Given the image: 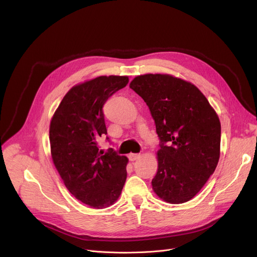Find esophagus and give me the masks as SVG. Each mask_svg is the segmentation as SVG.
Returning a JSON list of instances; mask_svg holds the SVG:
<instances>
[{"label": "esophagus", "instance_id": "1", "mask_svg": "<svg viewBox=\"0 0 257 257\" xmlns=\"http://www.w3.org/2000/svg\"><path fill=\"white\" fill-rule=\"evenodd\" d=\"M128 157H129L130 161H135L136 159L141 158V154H133V153H131V154H129Z\"/></svg>", "mask_w": 257, "mask_h": 257}]
</instances>
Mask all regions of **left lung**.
<instances>
[{"label": "left lung", "instance_id": "left-lung-1", "mask_svg": "<svg viewBox=\"0 0 257 257\" xmlns=\"http://www.w3.org/2000/svg\"><path fill=\"white\" fill-rule=\"evenodd\" d=\"M129 87L145 100L161 142L154 192L169 203L190 200L219 161L218 114L193 83L173 75H139Z\"/></svg>", "mask_w": 257, "mask_h": 257}]
</instances>
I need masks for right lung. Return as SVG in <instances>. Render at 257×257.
Here are the masks:
<instances>
[{
    "instance_id": "add662e5",
    "label": "right lung",
    "mask_w": 257,
    "mask_h": 257,
    "mask_svg": "<svg viewBox=\"0 0 257 257\" xmlns=\"http://www.w3.org/2000/svg\"><path fill=\"white\" fill-rule=\"evenodd\" d=\"M128 81V76L109 75L74 85L50 121V153L58 173L69 192L93 209L113 204L126 182L128 158L100 151L97 141L107 134L104 103Z\"/></svg>"
}]
</instances>
